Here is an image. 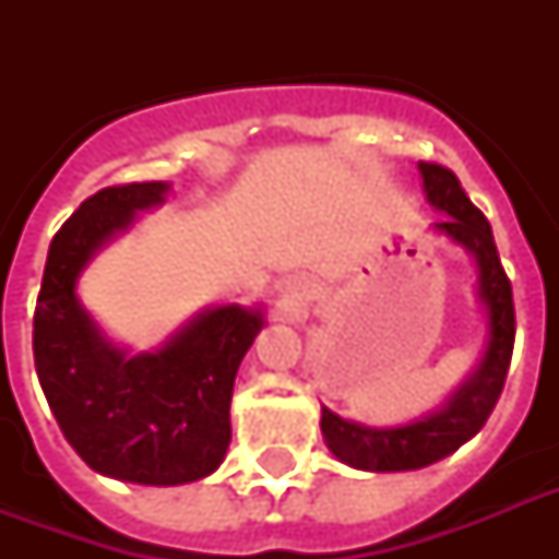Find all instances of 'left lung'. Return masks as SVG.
Segmentation results:
<instances>
[{
    "instance_id": "8db88e82",
    "label": "left lung",
    "mask_w": 559,
    "mask_h": 559,
    "mask_svg": "<svg viewBox=\"0 0 559 559\" xmlns=\"http://www.w3.org/2000/svg\"><path fill=\"white\" fill-rule=\"evenodd\" d=\"M424 193L435 211H443L447 219L435 223V235H443L461 249H467L476 261V296L485 307V350L467 380L452 391L441 408L417 417L403 426H366L345 420L328 406H322V435L328 450L348 467L366 473H403V469L429 467L447 459L461 443L485 426L502 394L508 366H511L513 336V296L511 281L504 275L493 231L481 211L469 202L459 177L450 168L420 162Z\"/></svg>"
}]
</instances>
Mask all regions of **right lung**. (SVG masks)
Returning <instances> with one entry per match:
<instances>
[{
	"label": "right lung",
	"mask_w": 559,
	"mask_h": 559,
	"mask_svg": "<svg viewBox=\"0 0 559 559\" xmlns=\"http://www.w3.org/2000/svg\"><path fill=\"white\" fill-rule=\"evenodd\" d=\"M168 191L130 182L83 200L48 246L34 313V366L66 441L100 476L153 487L188 485L223 464L237 368L263 328L261 307L217 305L162 348L130 354L81 305L86 263Z\"/></svg>",
	"instance_id": "obj_1"
}]
</instances>
